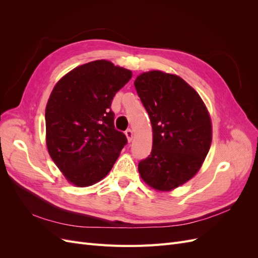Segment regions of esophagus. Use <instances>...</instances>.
<instances>
[{
  "label": "esophagus",
  "mask_w": 258,
  "mask_h": 258,
  "mask_svg": "<svg viewBox=\"0 0 258 258\" xmlns=\"http://www.w3.org/2000/svg\"><path fill=\"white\" fill-rule=\"evenodd\" d=\"M124 134H126L127 140H128V141L130 142L131 140H132V138H134V132H132V130H131V129H127V130H126V132H124Z\"/></svg>",
  "instance_id": "obj_1"
}]
</instances>
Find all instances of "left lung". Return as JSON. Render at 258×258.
<instances>
[{
	"mask_svg": "<svg viewBox=\"0 0 258 258\" xmlns=\"http://www.w3.org/2000/svg\"><path fill=\"white\" fill-rule=\"evenodd\" d=\"M135 87L153 128L152 152L139 162L140 175L155 189L171 190L196 174L208 155L210 115L198 93L176 75L146 72Z\"/></svg>",
	"mask_w": 258,
	"mask_h": 258,
	"instance_id": "left-lung-1",
	"label": "left lung"
}]
</instances>
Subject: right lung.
<instances>
[{"instance_id": "obj_1", "label": "right lung", "mask_w": 258, "mask_h": 258, "mask_svg": "<svg viewBox=\"0 0 258 258\" xmlns=\"http://www.w3.org/2000/svg\"><path fill=\"white\" fill-rule=\"evenodd\" d=\"M132 76L106 60L77 67L57 83L46 105V144L68 181L85 187L99 182L127 144L114 126L111 104Z\"/></svg>"}]
</instances>
